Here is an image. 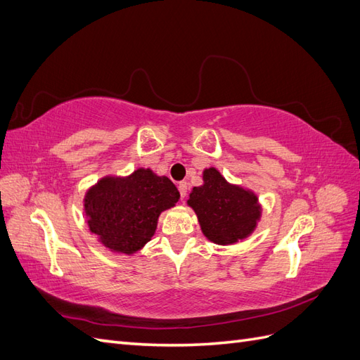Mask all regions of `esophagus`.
Wrapping results in <instances>:
<instances>
[{"instance_id":"obj_1","label":"esophagus","mask_w":360,"mask_h":360,"mask_svg":"<svg viewBox=\"0 0 360 360\" xmlns=\"http://www.w3.org/2000/svg\"><path fill=\"white\" fill-rule=\"evenodd\" d=\"M179 192H180L181 200L186 198V195H188V183L186 181H180L179 183Z\"/></svg>"}]
</instances>
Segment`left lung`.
I'll list each match as a JSON object with an SVG mask.
<instances>
[{
    "label": "left lung",
    "mask_w": 360,
    "mask_h": 360,
    "mask_svg": "<svg viewBox=\"0 0 360 360\" xmlns=\"http://www.w3.org/2000/svg\"><path fill=\"white\" fill-rule=\"evenodd\" d=\"M202 180V186L193 188L188 200L202 234L216 245H234L252 234L261 217L257 195L228 183L213 167L204 169Z\"/></svg>",
    "instance_id": "left-lung-1"
}]
</instances>
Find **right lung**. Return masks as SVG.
I'll return each instance as SVG.
<instances>
[{"label": "right lung", "instance_id": "1", "mask_svg": "<svg viewBox=\"0 0 360 360\" xmlns=\"http://www.w3.org/2000/svg\"><path fill=\"white\" fill-rule=\"evenodd\" d=\"M180 193L168 177L138 168L127 177L106 176L85 193L90 231L112 252L132 255L153 237L159 214L176 205Z\"/></svg>", "mask_w": 360, "mask_h": 360}]
</instances>
